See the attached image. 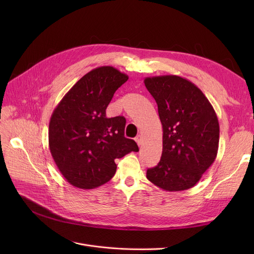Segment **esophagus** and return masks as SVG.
Listing matches in <instances>:
<instances>
[{
	"mask_svg": "<svg viewBox=\"0 0 254 254\" xmlns=\"http://www.w3.org/2000/svg\"><path fill=\"white\" fill-rule=\"evenodd\" d=\"M135 141L137 142V144H138L139 146H141V145H142V143H143V140H142V136H141V135H138V136L135 138Z\"/></svg>",
	"mask_w": 254,
	"mask_h": 254,
	"instance_id": "1",
	"label": "esophagus"
}]
</instances>
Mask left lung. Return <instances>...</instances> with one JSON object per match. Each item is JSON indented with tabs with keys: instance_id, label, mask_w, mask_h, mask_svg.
Instances as JSON below:
<instances>
[{
	"instance_id": "1",
	"label": "left lung",
	"mask_w": 254,
	"mask_h": 254,
	"mask_svg": "<svg viewBox=\"0 0 254 254\" xmlns=\"http://www.w3.org/2000/svg\"><path fill=\"white\" fill-rule=\"evenodd\" d=\"M146 88L157 104L163 152L146 177L159 189H191L214 163L219 143L217 115L203 91L176 75L147 77Z\"/></svg>"
}]
</instances>
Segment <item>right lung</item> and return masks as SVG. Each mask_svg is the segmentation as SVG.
Returning a JSON list of instances; mask_svg holds the SVG:
<instances>
[{"label": "right lung", "instance_id": "add662e5", "mask_svg": "<svg viewBox=\"0 0 254 254\" xmlns=\"http://www.w3.org/2000/svg\"><path fill=\"white\" fill-rule=\"evenodd\" d=\"M128 76L110 65L85 74L65 93L53 111L49 149L62 175L75 188L92 190L116 172V158L139 148L125 137L126 118L106 117L114 92Z\"/></svg>", "mask_w": 254, "mask_h": 254}]
</instances>
